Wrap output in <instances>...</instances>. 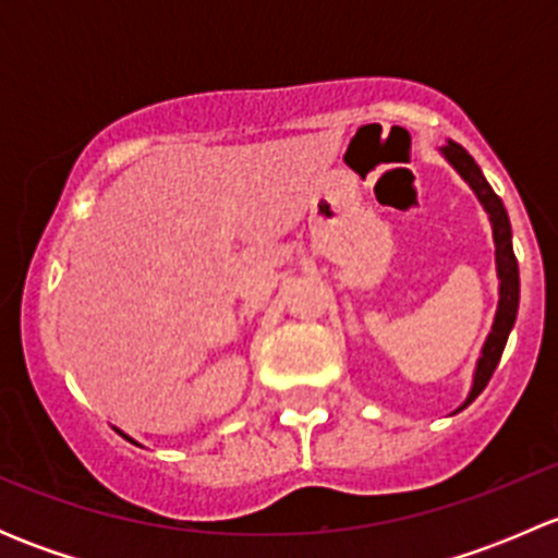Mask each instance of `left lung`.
<instances>
[{"instance_id":"1","label":"left lung","mask_w":558,"mask_h":558,"mask_svg":"<svg viewBox=\"0 0 558 558\" xmlns=\"http://www.w3.org/2000/svg\"><path fill=\"white\" fill-rule=\"evenodd\" d=\"M442 159L453 167L456 172L461 174L466 185L472 189V194L477 196V202L486 210L488 221H492V234H494V258H497V278H499V302H497V315H494L492 331H488L486 342L481 348V356H477L475 364V375H472V388L466 393L464 402L456 408L464 410L483 388L488 386L492 380L494 369H497L499 359H502L505 342H508V335L513 331L515 315H519V294H521V283H519V262H515L513 253V232H510V218L508 210H505L502 199L494 194V189L488 185V180L483 178L481 167L475 165L470 154L461 148L459 143L448 140V145H442Z\"/></svg>"}]
</instances>
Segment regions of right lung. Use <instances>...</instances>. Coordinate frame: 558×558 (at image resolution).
I'll use <instances>...</instances> for the list:
<instances>
[{
	"instance_id": "1",
	"label": "right lung",
	"mask_w": 558,
	"mask_h": 558,
	"mask_svg": "<svg viewBox=\"0 0 558 558\" xmlns=\"http://www.w3.org/2000/svg\"><path fill=\"white\" fill-rule=\"evenodd\" d=\"M123 437H126V440H132V437H129V435H123ZM134 442V440H132Z\"/></svg>"
}]
</instances>
